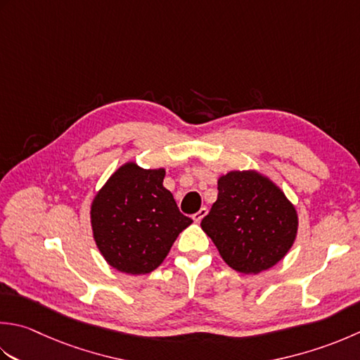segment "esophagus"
I'll return each mask as SVG.
<instances>
[{
    "label": "esophagus",
    "instance_id": "esophagus-1",
    "mask_svg": "<svg viewBox=\"0 0 360 360\" xmlns=\"http://www.w3.org/2000/svg\"><path fill=\"white\" fill-rule=\"evenodd\" d=\"M206 214H207V209L206 207H201L198 212L196 214H193L192 215V218H193V221H196V223H200L204 217H206Z\"/></svg>",
    "mask_w": 360,
    "mask_h": 360
}]
</instances>
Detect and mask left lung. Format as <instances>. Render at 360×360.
<instances>
[{"label":"left lung","instance_id":"obj_1","mask_svg":"<svg viewBox=\"0 0 360 360\" xmlns=\"http://www.w3.org/2000/svg\"><path fill=\"white\" fill-rule=\"evenodd\" d=\"M201 228L231 269L257 274L292 248L298 217L270 179L256 172H231L218 179L217 201Z\"/></svg>","mask_w":360,"mask_h":360}]
</instances>
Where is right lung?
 <instances>
[{"label":"right lung","instance_id":"add662e5","mask_svg":"<svg viewBox=\"0 0 360 360\" xmlns=\"http://www.w3.org/2000/svg\"><path fill=\"white\" fill-rule=\"evenodd\" d=\"M164 176V168L142 170L126 164L95 196L90 210L95 242L118 271L146 274L156 270L179 232L192 223L162 186Z\"/></svg>","mask_w":360,"mask_h":360}]
</instances>
